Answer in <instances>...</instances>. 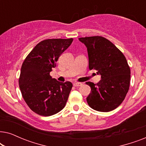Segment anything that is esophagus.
Here are the masks:
<instances>
[{"mask_svg":"<svg viewBox=\"0 0 146 146\" xmlns=\"http://www.w3.org/2000/svg\"><path fill=\"white\" fill-rule=\"evenodd\" d=\"M82 84L80 82H75V83H74V86L78 87V86H82Z\"/></svg>","mask_w":146,"mask_h":146,"instance_id":"obj_1","label":"esophagus"}]
</instances>
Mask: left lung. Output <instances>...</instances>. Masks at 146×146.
Instances as JSON below:
<instances>
[{
	"label": "left lung",
	"instance_id": "obj_1",
	"mask_svg": "<svg viewBox=\"0 0 146 146\" xmlns=\"http://www.w3.org/2000/svg\"><path fill=\"white\" fill-rule=\"evenodd\" d=\"M87 47L89 69L101 75L96 84H86L91 88L88 104L96 111L107 112L119 106L129 88L130 68L123 54L113 44L100 36L80 38Z\"/></svg>",
	"mask_w": 146,
	"mask_h": 146
}]
</instances>
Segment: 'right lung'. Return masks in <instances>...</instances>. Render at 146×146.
Instances as JSON below:
<instances>
[{
    "label": "right lung",
    "instance_id": "add662e5",
    "mask_svg": "<svg viewBox=\"0 0 146 146\" xmlns=\"http://www.w3.org/2000/svg\"><path fill=\"white\" fill-rule=\"evenodd\" d=\"M73 38L46 39L40 42L24 60L19 84L22 96L32 111L50 116L66 104L72 84L60 82L50 75L62 54Z\"/></svg>",
    "mask_w": 146,
    "mask_h": 146
}]
</instances>
